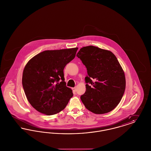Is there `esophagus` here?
<instances>
[{"label":"esophagus","instance_id":"esophagus-1","mask_svg":"<svg viewBox=\"0 0 151 151\" xmlns=\"http://www.w3.org/2000/svg\"><path fill=\"white\" fill-rule=\"evenodd\" d=\"M72 91H73V92H75L76 91V87H74V88H72Z\"/></svg>","mask_w":151,"mask_h":151}]
</instances>
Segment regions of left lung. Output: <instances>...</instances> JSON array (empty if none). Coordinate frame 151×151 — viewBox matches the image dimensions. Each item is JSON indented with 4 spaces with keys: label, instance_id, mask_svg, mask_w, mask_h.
I'll return each mask as SVG.
<instances>
[{
    "label": "left lung",
    "instance_id": "obj_1",
    "mask_svg": "<svg viewBox=\"0 0 151 151\" xmlns=\"http://www.w3.org/2000/svg\"><path fill=\"white\" fill-rule=\"evenodd\" d=\"M76 56L86 67V91L80 99L97 114L107 113L118 105L126 88L124 73L115 55L93 46L83 47Z\"/></svg>",
    "mask_w": 151,
    "mask_h": 151
}]
</instances>
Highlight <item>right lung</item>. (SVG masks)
I'll return each mask as SVG.
<instances>
[{
  "label": "right lung",
  "instance_id": "obj_1",
  "mask_svg": "<svg viewBox=\"0 0 151 151\" xmlns=\"http://www.w3.org/2000/svg\"><path fill=\"white\" fill-rule=\"evenodd\" d=\"M78 49L44 51L25 65L22 87L29 103L38 111L53 115L67 106L73 93L66 86L63 70L75 57Z\"/></svg>",
  "mask_w": 151,
  "mask_h": 151
}]
</instances>
